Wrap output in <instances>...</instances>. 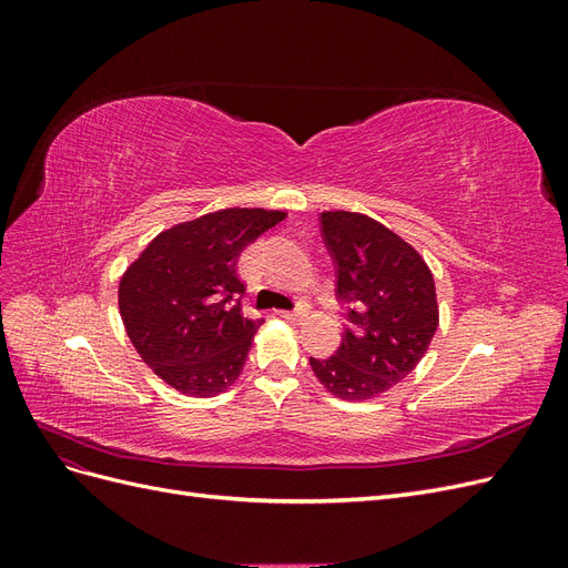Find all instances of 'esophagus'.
<instances>
[{
  "mask_svg": "<svg viewBox=\"0 0 568 568\" xmlns=\"http://www.w3.org/2000/svg\"><path fill=\"white\" fill-rule=\"evenodd\" d=\"M280 317H284L286 322L301 324L305 320V311H280Z\"/></svg>",
  "mask_w": 568,
  "mask_h": 568,
  "instance_id": "1",
  "label": "esophagus"
}]
</instances>
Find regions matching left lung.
I'll return each mask as SVG.
<instances>
[{"label":"left lung","mask_w":568,"mask_h":568,"mask_svg":"<svg viewBox=\"0 0 568 568\" xmlns=\"http://www.w3.org/2000/svg\"><path fill=\"white\" fill-rule=\"evenodd\" d=\"M322 242L348 311L341 346L311 357L320 384L341 400H367L403 382L438 329L434 274L407 242L367 215L322 213Z\"/></svg>","instance_id":"left-lung-1"}]
</instances>
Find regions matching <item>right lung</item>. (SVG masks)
<instances>
[{
    "mask_svg": "<svg viewBox=\"0 0 568 568\" xmlns=\"http://www.w3.org/2000/svg\"><path fill=\"white\" fill-rule=\"evenodd\" d=\"M286 217L227 209L161 232L120 280L118 305L130 341L161 379L211 398L242 374L263 320L242 311L236 257Z\"/></svg>",
    "mask_w": 568,
    "mask_h": 568,
    "instance_id": "obj_1",
    "label": "right lung"
}]
</instances>
